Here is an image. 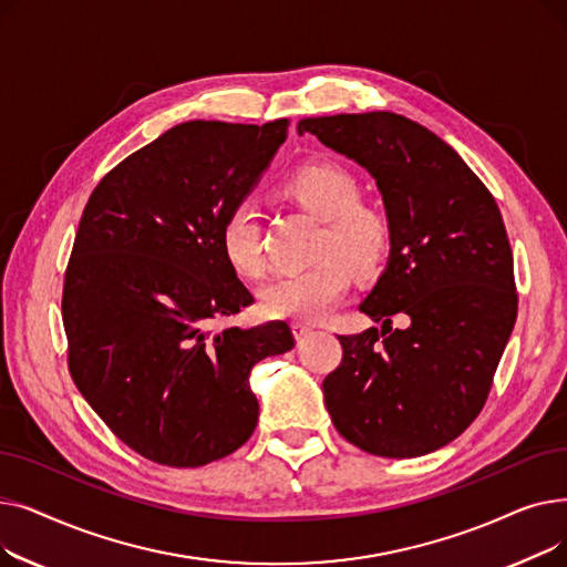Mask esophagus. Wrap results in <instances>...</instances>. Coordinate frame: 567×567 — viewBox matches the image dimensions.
<instances>
[{
    "mask_svg": "<svg viewBox=\"0 0 567 567\" xmlns=\"http://www.w3.org/2000/svg\"><path fill=\"white\" fill-rule=\"evenodd\" d=\"M312 329H315V326H312V323H308V321H301V319L291 321V331H293L296 340H303L306 336H310V333H312Z\"/></svg>",
    "mask_w": 567,
    "mask_h": 567,
    "instance_id": "34e87169",
    "label": "esophagus"
}]
</instances>
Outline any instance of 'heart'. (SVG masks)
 Segmentation results:
<instances>
[{"label":"heart","instance_id":"heart-1","mask_svg":"<svg viewBox=\"0 0 567 567\" xmlns=\"http://www.w3.org/2000/svg\"><path fill=\"white\" fill-rule=\"evenodd\" d=\"M285 193L323 220L315 248L319 259L268 280L259 291V303L274 319H321L347 293L351 274L368 278L379 271L391 252V227L374 208L359 204V182L331 163L296 169L285 182ZM220 244L238 274L246 278L264 274L261 223L252 199H241L227 214Z\"/></svg>","mask_w":567,"mask_h":567}]
</instances>
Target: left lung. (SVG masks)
<instances>
[{"label": "left lung", "instance_id": "left-lung-1", "mask_svg": "<svg viewBox=\"0 0 567 567\" xmlns=\"http://www.w3.org/2000/svg\"><path fill=\"white\" fill-rule=\"evenodd\" d=\"M303 133L372 174L391 227L389 264L361 303L381 331L338 336L326 409L370 455L439 451L485 406L517 319L498 206L451 144L402 114L308 116ZM395 313L404 330L392 329Z\"/></svg>", "mask_w": 567, "mask_h": 567}]
</instances>
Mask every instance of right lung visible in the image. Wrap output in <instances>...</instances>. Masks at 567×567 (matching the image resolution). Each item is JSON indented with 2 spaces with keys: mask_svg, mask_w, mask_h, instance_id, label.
Listing matches in <instances>:
<instances>
[{
  "mask_svg": "<svg viewBox=\"0 0 567 567\" xmlns=\"http://www.w3.org/2000/svg\"><path fill=\"white\" fill-rule=\"evenodd\" d=\"M186 122L110 169L89 197L64 276L69 370L101 421L142 457L195 468L250 439V372L285 353V321L208 331L252 303L220 229L287 137Z\"/></svg>",
  "mask_w": 567,
  "mask_h": 567,
  "instance_id": "add662e5",
  "label": "right lung"
}]
</instances>
